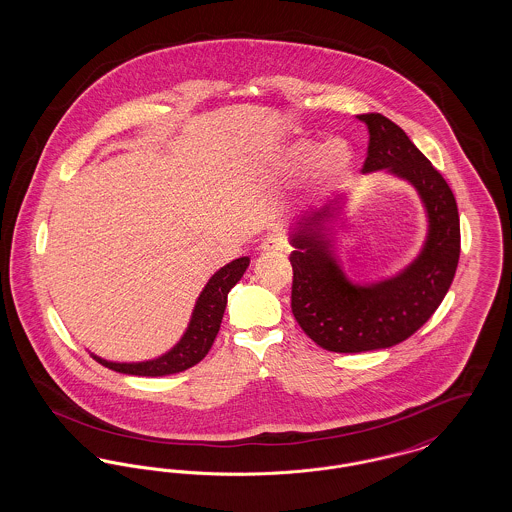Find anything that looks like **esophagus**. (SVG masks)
<instances>
[{
	"mask_svg": "<svg viewBox=\"0 0 512 512\" xmlns=\"http://www.w3.org/2000/svg\"><path fill=\"white\" fill-rule=\"evenodd\" d=\"M288 247L286 240L282 236H267L261 244H259V251L263 253H278L284 251Z\"/></svg>",
	"mask_w": 512,
	"mask_h": 512,
	"instance_id": "1",
	"label": "esophagus"
}]
</instances>
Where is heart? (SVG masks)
<instances>
[{
	"label": "heart",
	"mask_w": 512,
	"mask_h": 512,
	"mask_svg": "<svg viewBox=\"0 0 512 512\" xmlns=\"http://www.w3.org/2000/svg\"><path fill=\"white\" fill-rule=\"evenodd\" d=\"M353 147L334 138L324 144L311 138H299L286 144L278 157V172L284 178H297L311 171V184L317 192L338 186L353 167Z\"/></svg>",
	"instance_id": "1"
}]
</instances>
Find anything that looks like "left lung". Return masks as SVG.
I'll return each instance as SVG.
<instances>
[{
	"label": "left lung",
	"instance_id": "obj_1",
	"mask_svg": "<svg viewBox=\"0 0 512 512\" xmlns=\"http://www.w3.org/2000/svg\"><path fill=\"white\" fill-rule=\"evenodd\" d=\"M359 119L370 134L363 172L388 171L407 180L426 209L428 234L418 257L401 272L355 284L336 251L343 199L293 222V317L311 340L334 353L386 349L411 338L436 313L461 255L457 201L443 176L395 122L380 113Z\"/></svg>",
	"mask_w": 512,
	"mask_h": 512
}]
</instances>
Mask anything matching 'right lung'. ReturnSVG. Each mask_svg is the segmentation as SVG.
<instances>
[{
  "mask_svg": "<svg viewBox=\"0 0 512 512\" xmlns=\"http://www.w3.org/2000/svg\"><path fill=\"white\" fill-rule=\"evenodd\" d=\"M249 267V257H240L217 270L195 301L190 324L180 341L165 355L142 363H113L92 353L99 365L132 376H169L197 365L211 349L220 330L228 292L240 282Z\"/></svg>",
  "mask_w": 512,
  "mask_h": 512,
  "instance_id": "right-lung-1",
  "label": "right lung"
}]
</instances>
